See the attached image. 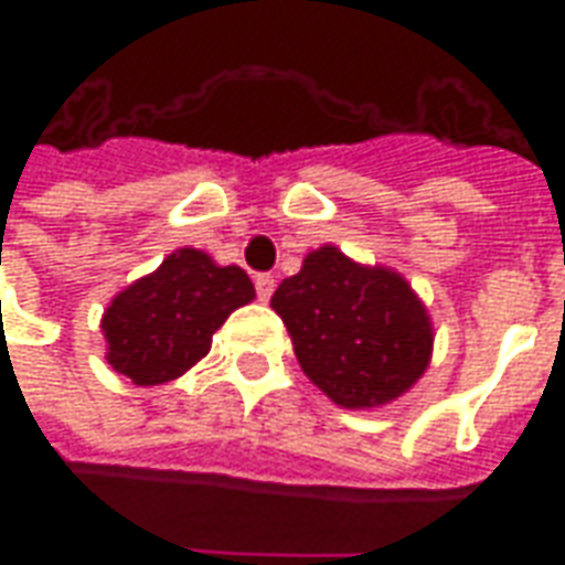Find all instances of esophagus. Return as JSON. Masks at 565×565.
Returning a JSON list of instances; mask_svg holds the SVG:
<instances>
[{"label":"esophagus","instance_id":"esophagus-1","mask_svg":"<svg viewBox=\"0 0 565 565\" xmlns=\"http://www.w3.org/2000/svg\"><path fill=\"white\" fill-rule=\"evenodd\" d=\"M254 287H257L259 302H269L271 290H275V278H271V275H266V271H259L257 278H254Z\"/></svg>","mask_w":565,"mask_h":565}]
</instances>
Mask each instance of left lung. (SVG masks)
Returning a JSON list of instances; mask_svg holds the SVG:
<instances>
[{
  "label": "left lung",
  "mask_w": 565,
  "mask_h": 565,
  "mask_svg": "<svg viewBox=\"0 0 565 565\" xmlns=\"http://www.w3.org/2000/svg\"><path fill=\"white\" fill-rule=\"evenodd\" d=\"M299 366L332 403L375 408L424 375L433 327L412 287L391 269H366L335 247L308 254L271 296Z\"/></svg>",
  "instance_id": "1"
}]
</instances>
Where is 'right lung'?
<instances>
[{"label": "right lung", "mask_w": 565, "mask_h": 565, "mask_svg": "<svg viewBox=\"0 0 565 565\" xmlns=\"http://www.w3.org/2000/svg\"><path fill=\"white\" fill-rule=\"evenodd\" d=\"M250 299L254 284L245 269L217 266L209 254L181 247L108 306V363L141 387L166 384L209 354L211 335Z\"/></svg>", "instance_id": "add662e5"}]
</instances>
